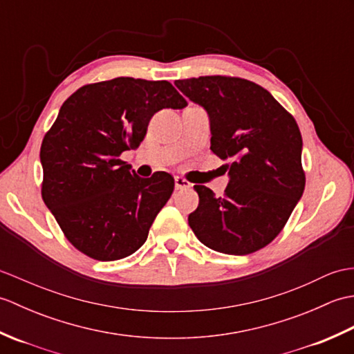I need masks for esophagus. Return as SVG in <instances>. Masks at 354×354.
<instances>
[{
  "label": "esophagus",
  "mask_w": 354,
  "mask_h": 354,
  "mask_svg": "<svg viewBox=\"0 0 354 354\" xmlns=\"http://www.w3.org/2000/svg\"><path fill=\"white\" fill-rule=\"evenodd\" d=\"M190 183L187 181L185 178H183V176H176L175 178V187H176V190H184V189H190Z\"/></svg>",
  "instance_id": "obj_1"
}]
</instances>
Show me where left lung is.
I'll return each instance as SVG.
<instances>
[{
  "instance_id": "1",
  "label": "left lung",
  "mask_w": 354,
  "mask_h": 354,
  "mask_svg": "<svg viewBox=\"0 0 354 354\" xmlns=\"http://www.w3.org/2000/svg\"><path fill=\"white\" fill-rule=\"evenodd\" d=\"M176 88L204 106L212 149L227 164L230 183L222 198L194 185L199 205L189 225L209 250L246 255L280 234L303 196V140L295 118L265 88L231 76L175 80Z\"/></svg>"
}]
</instances>
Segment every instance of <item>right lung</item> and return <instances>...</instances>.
<instances>
[{
	"label": "right lung",
	"instance_id": "1",
	"mask_svg": "<svg viewBox=\"0 0 354 354\" xmlns=\"http://www.w3.org/2000/svg\"><path fill=\"white\" fill-rule=\"evenodd\" d=\"M187 100L167 80L115 77L79 88L64 102L41 146L42 199L68 242L114 261L146 242L175 179L140 178L122 153L145 140L150 118Z\"/></svg>",
	"mask_w": 354,
	"mask_h": 354
}]
</instances>
